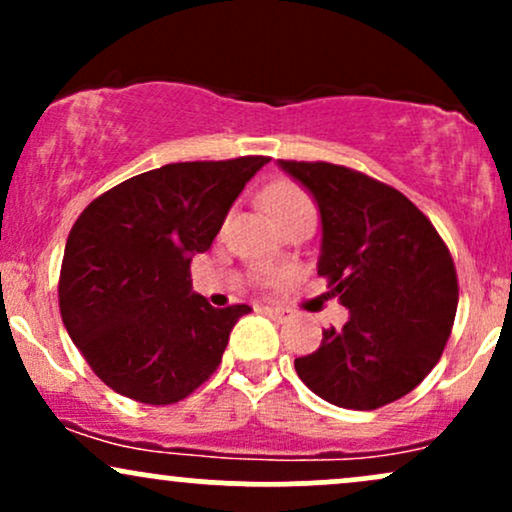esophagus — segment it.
<instances>
[{"label":"esophagus","instance_id":"1","mask_svg":"<svg viewBox=\"0 0 512 512\" xmlns=\"http://www.w3.org/2000/svg\"><path fill=\"white\" fill-rule=\"evenodd\" d=\"M262 313L272 317L274 322H284L286 317H289V310H284V308H269V305H264V308H262Z\"/></svg>","mask_w":512,"mask_h":512}]
</instances>
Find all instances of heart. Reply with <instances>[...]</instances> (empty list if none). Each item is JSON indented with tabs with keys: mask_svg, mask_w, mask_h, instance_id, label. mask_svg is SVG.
<instances>
[{
	"mask_svg": "<svg viewBox=\"0 0 512 512\" xmlns=\"http://www.w3.org/2000/svg\"><path fill=\"white\" fill-rule=\"evenodd\" d=\"M264 209L272 214L276 223H284L296 216H315V202L301 185L291 180H279L262 192Z\"/></svg>",
	"mask_w": 512,
	"mask_h": 512,
	"instance_id": "1",
	"label": "heart"
}]
</instances>
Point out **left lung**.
Segmentation results:
<instances>
[{
    "label": "left lung",
    "instance_id": "8db88e82",
    "mask_svg": "<svg viewBox=\"0 0 512 512\" xmlns=\"http://www.w3.org/2000/svg\"><path fill=\"white\" fill-rule=\"evenodd\" d=\"M313 192L322 216L317 274L349 308L320 349L296 358L317 397L344 409L385 407L431 373L455 322L457 272L428 216L361 170L325 161H279Z\"/></svg>",
    "mask_w": 512,
    "mask_h": 512
}]
</instances>
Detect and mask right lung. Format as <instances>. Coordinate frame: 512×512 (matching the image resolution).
<instances>
[{
    "instance_id": "add662e5",
    "label": "right lung",
    "mask_w": 512,
    "mask_h": 512,
    "mask_svg": "<svg viewBox=\"0 0 512 512\" xmlns=\"http://www.w3.org/2000/svg\"><path fill=\"white\" fill-rule=\"evenodd\" d=\"M267 156L187 161L134 175L81 211L64 248L62 322L117 395L166 407L207 383L250 305L190 293V262Z\"/></svg>"
}]
</instances>
